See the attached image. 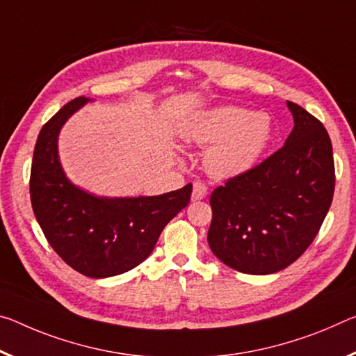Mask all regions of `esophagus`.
Wrapping results in <instances>:
<instances>
[{
	"label": "esophagus",
	"mask_w": 356,
	"mask_h": 356,
	"mask_svg": "<svg viewBox=\"0 0 356 356\" xmlns=\"http://www.w3.org/2000/svg\"><path fill=\"white\" fill-rule=\"evenodd\" d=\"M207 196V187L201 182H195L193 184V191H191V200L193 201H200L204 200Z\"/></svg>",
	"instance_id": "34e87169"
}]
</instances>
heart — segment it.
Returning a JSON list of instances; mask_svg holds the SVG:
<instances>
[{"mask_svg": "<svg viewBox=\"0 0 356 356\" xmlns=\"http://www.w3.org/2000/svg\"><path fill=\"white\" fill-rule=\"evenodd\" d=\"M273 118L239 106H218L201 111L184 122L185 143L210 145L204 155L209 176L229 180L249 172L273 139Z\"/></svg>", "mask_w": 356, "mask_h": 356, "instance_id": "b5f03b06", "label": "heart"}]
</instances>
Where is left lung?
I'll return each instance as SVG.
<instances>
[{"mask_svg": "<svg viewBox=\"0 0 356 356\" xmlns=\"http://www.w3.org/2000/svg\"><path fill=\"white\" fill-rule=\"evenodd\" d=\"M284 147L211 195L207 242L239 273L266 275L290 266L312 244L334 193L332 145L323 123L291 101Z\"/></svg>", "mask_w": 356, "mask_h": 356, "instance_id": "8db88e82", "label": "left lung"}]
</instances>
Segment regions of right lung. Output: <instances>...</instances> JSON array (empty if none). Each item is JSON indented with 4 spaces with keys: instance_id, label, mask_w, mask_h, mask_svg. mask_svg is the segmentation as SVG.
I'll use <instances>...</instances> for the list:
<instances>
[{
    "instance_id": "add662e5",
    "label": "right lung",
    "mask_w": 356,
    "mask_h": 356,
    "mask_svg": "<svg viewBox=\"0 0 356 356\" xmlns=\"http://www.w3.org/2000/svg\"><path fill=\"white\" fill-rule=\"evenodd\" d=\"M92 98L79 97L42 127L33 154L30 195L49 244L72 269L112 277L147 258L163 228L187 207L191 184L156 196H98L67 179L58 154L65 123Z\"/></svg>"
}]
</instances>
